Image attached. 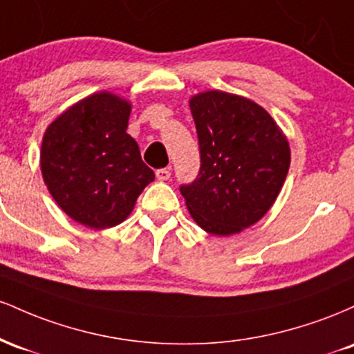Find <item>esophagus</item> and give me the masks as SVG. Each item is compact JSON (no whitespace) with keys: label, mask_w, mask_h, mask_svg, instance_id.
<instances>
[{"label":"esophagus","mask_w":354,"mask_h":354,"mask_svg":"<svg viewBox=\"0 0 354 354\" xmlns=\"http://www.w3.org/2000/svg\"><path fill=\"white\" fill-rule=\"evenodd\" d=\"M169 176H171V171H169L168 168H161V169H156V178L160 181H168Z\"/></svg>","instance_id":"esophagus-1"}]
</instances>
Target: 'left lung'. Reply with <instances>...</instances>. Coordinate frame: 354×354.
Returning <instances> with one entry per match:
<instances>
[{"mask_svg":"<svg viewBox=\"0 0 354 354\" xmlns=\"http://www.w3.org/2000/svg\"><path fill=\"white\" fill-rule=\"evenodd\" d=\"M200 143V174L180 191L206 233L230 236L258 223L281 191L291 151L265 108L211 89L189 100Z\"/></svg>","mask_w":354,"mask_h":354,"instance_id":"1","label":"left lung"}]
</instances>
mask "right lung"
<instances>
[{
    "label": "right lung",
    "mask_w": 354,
    "mask_h": 354,
    "mask_svg": "<svg viewBox=\"0 0 354 354\" xmlns=\"http://www.w3.org/2000/svg\"><path fill=\"white\" fill-rule=\"evenodd\" d=\"M131 103L93 93L63 111L43 136L39 165L53 200L71 219L106 230L131 214L154 180L138 143L126 133Z\"/></svg>",
    "instance_id": "obj_1"
}]
</instances>
